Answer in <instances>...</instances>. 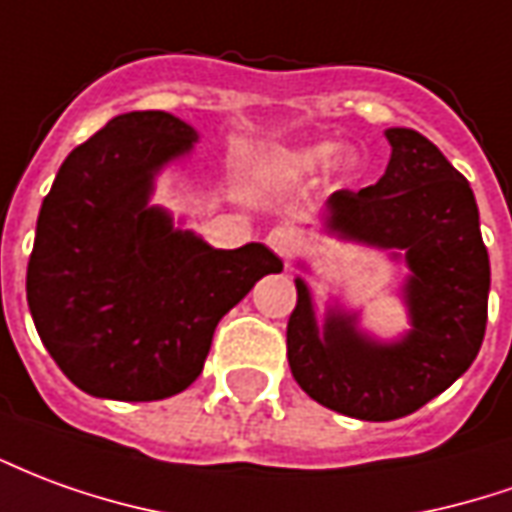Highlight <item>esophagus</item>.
Listing matches in <instances>:
<instances>
[{
  "mask_svg": "<svg viewBox=\"0 0 512 512\" xmlns=\"http://www.w3.org/2000/svg\"><path fill=\"white\" fill-rule=\"evenodd\" d=\"M299 241H302V235L293 230V227H274L266 238V244L280 257H291L296 252Z\"/></svg>",
  "mask_w": 512,
  "mask_h": 512,
  "instance_id": "1",
  "label": "esophagus"
}]
</instances>
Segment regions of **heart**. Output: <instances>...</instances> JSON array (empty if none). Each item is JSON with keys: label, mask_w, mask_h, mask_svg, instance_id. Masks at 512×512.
<instances>
[{"label": "heart", "mask_w": 512, "mask_h": 512, "mask_svg": "<svg viewBox=\"0 0 512 512\" xmlns=\"http://www.w3.org/2000/svg\"><path fill=\"white\" fill-rule=\"evenodd\" d=\"M332 157H335V144H327V141H324V144H313L291 152V163L302 171H316L324 169Z\"/></svg>", "instance_id": "heart-1"}]
</instances>
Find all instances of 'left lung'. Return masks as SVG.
I'll return each instance as SVG.
<instances>
[{"label": "left lung", "instance_id": "left-lung-1", "mask_svg": "<svg viewBox=\"0 0 512 512\" xmlns=\"http://www.w3.org/2000/svg\"><path fill=\"white\" fill-rule=\"evenodd\" d=\"M388 169L363 191L327 199V230L346 241L405 252L413 330L380 343L357 318L330 310L318 330L310 288L296 277L288 363L299 388L343 416L393 421L466 374L485 338L491 263L468 180L421 132L393 127Z\"/></svg>", "mask_w": 512, "mask_h": 512}]
</instances>
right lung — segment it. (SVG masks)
I'll return each instance as SVG.
<instances>
[{"label": "right lung", "mask_w": 512, "mask_h": 512, "mask_svg": "<svg viewBox=\"0 0 512 512\" xmlns=\"http://www.w3.org/2000/svg\"><path fill=\"white\" fill-rule=\"evenodd\" d=\"M196 141L163 110L116 116L63 160L41 205L27 305L46 352L91 396L155 402L185 391L221 316L282 271L268 246L213 249L149 205L157 171Z\"/></svg>", "instance_id": "add662e5"}]
</instances>
